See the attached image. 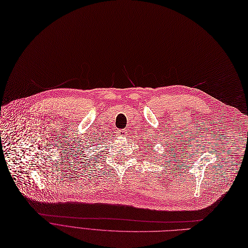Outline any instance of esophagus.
Segmentation results:
<instances>
[{"label": "esophagus", "mask_w": 248, "mask_h": 248, "mask_svg": "<svg viewBox=\"0 0 248 248\" xmlns=\"http://www.w3.org/2000/svg\"><path fill=\"white\" fill-rule=\"evenodd\" d=\"M126 134V131L124 130V129H120L119 131H118V135H120V136H124Z\"/></svg>", "instance_id": "34e87169"}]
</instances>
